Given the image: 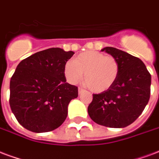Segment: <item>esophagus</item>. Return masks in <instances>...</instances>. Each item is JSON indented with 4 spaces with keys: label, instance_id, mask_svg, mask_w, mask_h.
<instances>
[{
    "label": "esophagus",
    "instance_id": "34e87169",
    "mask_svg": "<svg viewBox=\"0 0 159 159\" xmlns=\"http://www.w3.org/2000/svg\"><path fill=\"white\" fill-rule=\"evenodd\" d=\"M83 91H84V89L81 88V87H79V94H81Z\"/></svg>",
    "mask_w": 159,
    "mask_h": 159
}]
</instances>
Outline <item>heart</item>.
<instances>
[{"label": "heart", "mask_w": 159, "mask_h": 159, "mask_svg": "<svg viewBox=\"0 0 159 159\" xmlns=\"http://www.w3.org/2000/svg\"><path fill=\"white\" fill-rule=\"evenodd\" d=\"M64 75L70 84L83 79L92 91L101 93L113 86L120 75V64L115 57L89 51L80 53L64 66Z\"/></svg>", "instance_id": "b5f03b06"}]
</instances>
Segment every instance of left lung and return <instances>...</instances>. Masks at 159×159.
Returning <instances> with one entry per match:
<instances>
[{
  "label": "left lung",
  "instance_id": "obj_1",
  "mask_svg": "<svg viewBox=\"0 0 159 159\" xmlns=\"http://www.w3.org/2000/svg\"><path fill=\"white\" fill-rule=\"evenodd\" d=\"M120 64V75L107 91L93 94L88 113L95 123L121 128L134 122L150 98L151 75L140 58L116 48H104Z\"/></svg>",
  "mask_w": 159,
  "mask_h": 159
}]
</instances>
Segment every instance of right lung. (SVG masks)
Instances as JSON below:
<instances>
[{"label": "right lung", "mask_w": 159, "mask_h": 159, "mask_svg": "<svg viewBox=\"0 0 159 159\" xmlns=\"http://www.w3.org/2000/svg\"><path fill=\"white\" fill-rule=\"evenodd\" d=\"M75 52L59 48L43 50L20 62L11 78V109L16 120L33 132L58 128L78 87L66 83L64 66Z\"/></svg>", "instance_id": "1"}]
</instances>
